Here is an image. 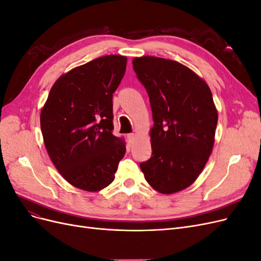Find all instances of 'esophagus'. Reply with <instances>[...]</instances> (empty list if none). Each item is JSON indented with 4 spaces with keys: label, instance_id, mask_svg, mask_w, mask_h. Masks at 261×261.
<instances>
[{
    "label": "esophagus",
    "instance_id": "obj_1",
    "mask_svg": "<svg viewBox=\"0 0 261 261\" xmlns=\"http://www.w3.org/2000/svg\"><path fill=\"white\" fill-rule=\"evenodd\" d=\"M127 139H128V141H129L130 144L134 143V140L136 139V134H128V135H127Z\"/></svg>",
    "mask_w": 261,
    "mask_h": 261
}]
</instances>
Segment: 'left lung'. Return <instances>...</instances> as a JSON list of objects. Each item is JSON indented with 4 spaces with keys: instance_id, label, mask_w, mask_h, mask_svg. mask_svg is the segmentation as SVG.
I'll return each instance as SVG.
<instances>
[{
    "instance_id": "left-lung-1",
    "label": "left lung",
    "mask_w": 261,
    "mask_h": 261,
    "mask_svg": "<svg viewBox=\"0 0 261 261\" xmlns=\"http://www.w3.org/2000/svg\"><path fill=\"white\" fill-rule=\"evenodd\" d=\"M151 106V158L140 163L154 191L171 195L191 186L215 145L218 111L207 83L176 61L156 57L133 60Z\"/></svg>"
}]
</instances>
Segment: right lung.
<instances>
[{
	"label": "right lung",
	"instance_id": "1",
	"mask_svg": "<svg viewBox=\"0 0 261 261\" xmlns=\"http://www.w3.org/2000/svg\"><path fill=\"white\" fill-rule=\"evenodd\" d=\"M127 58L106 55L63 74L40 113L43 143L52 163L70 185L99 192L112 183L126 151L113 130V92Z\"/></svg>",
	"mask_w": 261,
	"mask_h": 261
}]
</instances>
